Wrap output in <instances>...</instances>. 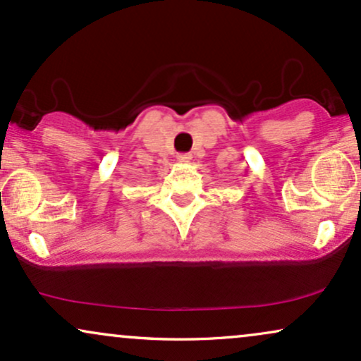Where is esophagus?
I'll use <instances>...</instances> for the list:
<instances>
[{"label":"esophagus","mask_w":361,"mask_h":361,"mask_svg":"<svg viewBox=\"0 0 361 361\" xmlns=\"http://www.w3.org/2000/svg\"><path fill=\"white\" fill-rule=\"evenodd\" d=\"M190 159H192L190 154H179V155H177V160H179V162H189Z\"/></svg>","instance_id":"esophagus-1"}]
</instances>
